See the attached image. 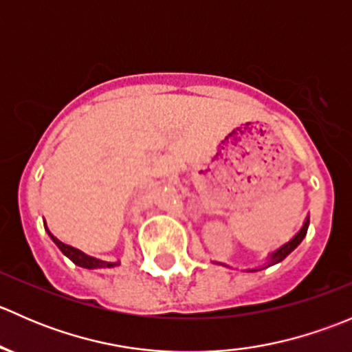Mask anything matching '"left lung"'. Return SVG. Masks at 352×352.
<instances>
[{
  "mask_svg": "<svg viewBox=\"0 0 352 352\" xmlns=\"http://www.w3.org/2000/svg\"><path fill=\"white\" fill-rule=\"evenodd\" d=\"M308 223H310V219L307 218V221H305V225H303V228L300 230V232L296 233V235H294V239H291L289 242L287 243H285L283 245L281 248H279V250H276L274 254L271 255V265L272 264H278V262H281L283 258L286 257L287 254H291V252L294 250V248L298 247V245H300V242L301 240L305 239V235H307V230H308Z\"/></svg>",
  "mask_w": 352,
  "mask_h": 352,
  "instance_id": "8db88e82",
  "label": "left lung"
}]
</instances>
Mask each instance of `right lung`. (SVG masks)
<instances>
[{
    "mask_svg": "<svg viewBox=\"0 0 352 352\" xmlns=\"http://www.w3.org/2000/svg\"><path fill=\"white\" fill-rule=\"evenodd\" d=\"M47 233H49V230H47ZM49 235H51V233H49ZM51 239L54 240L56 245H58L59 250H61L67 258H71V261H73L74 264L80 265V267L97 269V267H113V265H117V264H112V262H104V261H98V258L88 257V255L81 254L80 250H76V248L69 247V245L61 243L58 239H54V236H52V235H51Z\"/></svg>",
    "mask_w": 352,
    "mask_h": 352,
    "instance_id": "right-lung-1",
    "label": "right lung"
}]
</instances>
